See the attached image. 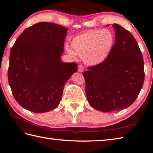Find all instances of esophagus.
Listing matches in <instances>:
<instances>
[{
    "label": "esophagus",
    "instance_id": "1",
    "mask_svg": "<svg viewBox=\"0 0 153 153\" xmlns=\"http://www.w3.org/2000/svg\"><path fill=\"white\" fill-rule=\"evenodd\" d=\"M78 71L79 72H83V71H84V67L82 65H79L78 68Z\"/></svg>",
    "mask_w": 153,
    "mask_h": 153
}]
</instances>
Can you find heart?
I'll list each match as a JSON object with an SVG mask.
<instances>
[{
	"label": "heart",
	"mask_w": 153,
	"mask_h": 153,
	"mask_svg": "<svg viewBox=\"0 0 153 153\" xmlns=\"http://www.w3.org/2000/svg\"><path fill=\"white\" fill-rule=\"evenodd\" d=\"M114 36L109 29L91 30L74 37L71 47L66 45L67 52L73 58L82 57L89 66H96L108 57L114 45Z\"/></svg>",
	"instance_id": "heart-1"
}]
</instances>
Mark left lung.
<instances>
[{
	"label": "left lung",
	"mask_w": 153,
	"mask_h": 153,
	"mask_svg": "<svg viewBox=\"0 0 153 153\" xmlns=\"http://www.w3.org/2000/svg\"><path fill=\"white\" fill-rule=\"evenodd\" d=\"M115 43L108 57L83 74L90 105L101 112L126 108L137 99L144 81L142 54L128 30L115 24Z\"/></svg>",
	"instance_id": "obj_1"
}]
</instances>
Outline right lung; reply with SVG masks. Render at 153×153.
Segmentation results:
<instances>
[{
    "mask_svg": "<svg viewBox=\"0 0 153 153\" xmlns=\"http://www.w3.org/2000/svg\"><path fill=\"white\" fill-rule=\"evenodd\" d=\"M68 29L39 22L27 28L11 50L8 82L20 106L34 113L57 108L64 85L77 71L75 62H62Z\"/></svg>",
    "mask_w": 153,
    "mask_h": 153,
    "instance_id": "obj_1",
    "label": "right lung"
}]
</instances>
